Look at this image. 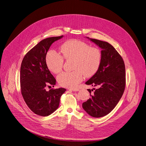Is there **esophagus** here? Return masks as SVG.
I'll return each instance as SVG.
<instances>
[{"label": "esophagus", "instance_id": "obj_1", "mask_svg": "<svg viewBox=\"0 0 146 146\" xmlns=\"http://www.w3.org/2000/svg\"><path fill=\"white\" fill-rule=\"evenodd\" d=\"M70 91H79V89L78 88H70L69 89Z\"/></svg>", "mask_w": 146, "mask_h": 146}]
</instances>
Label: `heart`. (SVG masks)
<instances>
[{
  "instance_id": "heart-1",
  "label": "heart",
  "mask_w": 146,
  "mask_h": 146,
  "mask_svg": "<svg viewBox=\"0 0 146 146\" xmlns=\"http://www.w3.org/2000/svg\"><path fill=\"white\" fill-rule=\"evenodd\" d=\"M61 54L50 50L46 55L45 62L48 69L58 74L62 70L64 59L73 60L72 72H64L58 76L59 84L64 87H76L84 79L94 76L98 70L102 54L97 47L78 39H70L60 47Z\"/></svg>"
}]
</instances>
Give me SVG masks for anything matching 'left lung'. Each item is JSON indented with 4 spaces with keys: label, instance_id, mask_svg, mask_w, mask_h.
<instances>
[{
    "label": "left lung",
    "instance_id": "1",
    "mask_svg": "<svg viewBox=\"0 0 146 146\" xmlns=\"http://www.w3.org/2000/svg\"><path fill=\"white\" fill-rule=\"evenodd\" d=\"M102 49V61L98 72L86 82L97 87L88 89L90 98L83 103V108L90 116L103 117L110 113L121 100L126 86L124 61L117 50L107 42L90 39Z\"/></svg>",
    "mask_w": 146,
    "mask_h": 146
}]
</instances>
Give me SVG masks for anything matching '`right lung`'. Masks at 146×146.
Here are the masks:
<instances>
[{
  "label": "right lung",
  "mask_w": 146,
  "mask_h": 146,
  "mask_svg": "<svg viewBox=\"0 0 146 146\" xmlns=\"http://www.w3.org/2000/svg\"><path fill=\"white\" fill-rule=\"evenodd\" d=\"M62 36L43 39L25 54L21 62L20 76L21 94L29 108L39 116H46L56 110L60 97L66 90L59 88L47 91L45 89L49 85L54 87L56 84V79L46 64V55L52 43Z\"/></svg>",
  "instance_id": "right-lung-1"
}]
</instances>
